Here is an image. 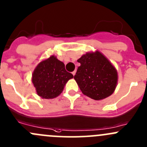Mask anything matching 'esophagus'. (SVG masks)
<instances>
[{"instance_id": "esophagus-1", "label": "esophagus", "mask_w": 147, "mask_h": 147, "mask_svg": "<svg viewBox=\"0 0 147 147\" xmlns=\"http://www.w3.org/2000/svg\"><path fill=\"white\" fill-rule=\"evenodd\" d=\"M75 73H76V71H73V72H72V75H73V76H75Z\"/></svg>"}]
</instances>
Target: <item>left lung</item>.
<instances>
[{"mask_svg": "<svg viewBox=\"0 0 147 147\" xmlns=\"http://www.w3.org/2000/svg\"><path fill=\"white\" fill-rule=\"evenodd\" d=\"M80 63L74 76L84 95L95 100L110 96L118 80L117 69L100 52L87 53L78 60Z\"/></svg>", "mask_w": 147, "mask_h": 147, "instance_id": "left-lung-1", "label": "left lung"}]
</instances>
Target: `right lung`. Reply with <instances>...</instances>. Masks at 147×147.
I'll return each instance as SVG.
<instances>
[{
	"instance_id": "1",
	"label": "right lung",
	"mask_w": 147,
	"mask_h": 147,
	"mask_svg": "<svg viewBox=\"0 0 147 147\" xmlns=\"http://www.w3.org/2000/svg\"><path fill=\"white\" fill-rule=\"evenodd\" d=\"M72 74L67 72L63 62L54 55L42 60L35 67L32 82L37 94L44 99H53L60 95Z\"/></svg>"
}]
</instances>
